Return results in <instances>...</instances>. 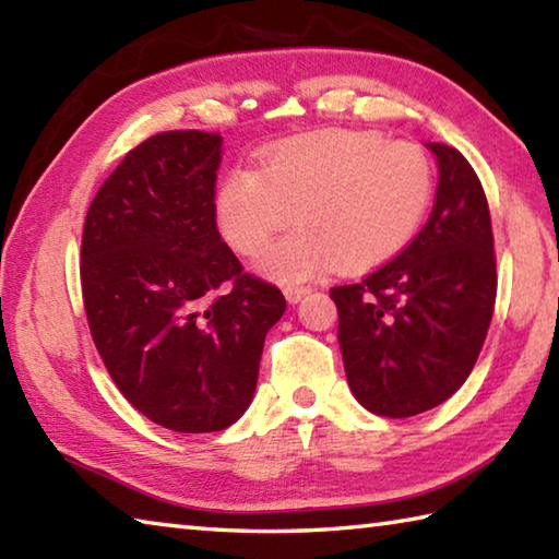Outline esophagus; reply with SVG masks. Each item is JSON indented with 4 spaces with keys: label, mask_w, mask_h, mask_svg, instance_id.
I'll return each instance as SVG.
<instances>
[{
    "label": "esophagus",
    "mask_w": 559,
    "mask_h": 559,
    "mask_svg": "<svg viewBox=\"0 0 559 559\" xmlns=\"http://www.w3.org/2000/svg\"><path fill=\"white\" fill-rule=\"evenodd\" d=\"M283 293H286L288 302H298L302 296H308L310 288L308 286H298V283H290V286L283 288Z\"/></svg>",
    "instance_id": "34e87169"
}]
</instances>
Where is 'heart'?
Segmentation results:
<instances>
[{
    "instance_id": "heart-1",
    "label": "heart",
    "mask_w": 559,
    "mask_h": 559,
    "mask_svg": "<svg viewBox=\"0 0 559 559\" xmlns=\"http://www.w3.org/2000/svg\"><path fill=\"white\" fill-rule=\"evenodd\" d=\"M433 200V165L409 140L374 130H320L283 140L261 155L259 173L234 167L214 200L216 229L241 257L263 253L278 281H306L335 266L357 273L406 249Z\"/></svg>"
}]
</instances>
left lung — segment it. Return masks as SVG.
<instances>
[{
    "label": "left lung",
    "instance_id": "1",
    "mask_svg": "<svg viewBox=\"0 0 559 559\" xmlns=\"http://www.w3.org/2000/svg\"><path fill=\"white\" fill-rule=\"evenodd\" d=\"M429 150L439 187L424 229L370 276L330 288L349 390L390 419L433 409L466 382L496 306L484 185L456 147Z\"/></svg>",
    "mask_w": 559,
    "mask_h": 559
}]
</instances>
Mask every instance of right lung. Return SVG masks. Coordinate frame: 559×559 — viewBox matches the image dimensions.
<instances>
[{"instance_id":"obj_1","label":"right lung","mask_w":559,"mask_h":559,"mask_svg":"<svg viewBox=\"0 0 559 559\" xmlns=\"http://www.w3.org/2000/svg\"><path fill=\"white\" fill-rule=\"evenodd\" d=\"M222 135L167 130L122 157L88 206L81 290L122 396L159 427L222 431L257 390L286 298L216 229Z\"/></svg>"}]
</instances>
